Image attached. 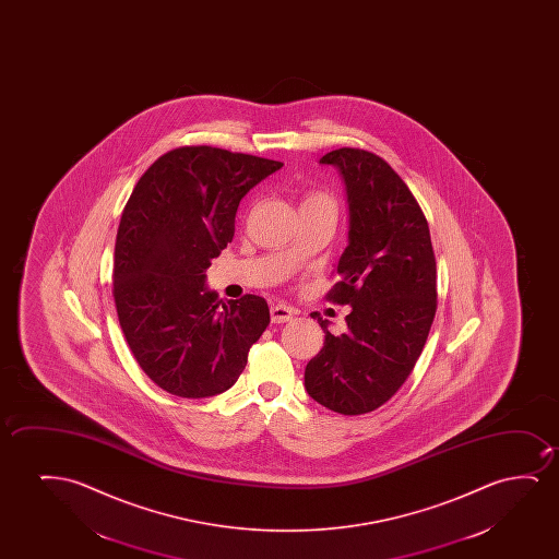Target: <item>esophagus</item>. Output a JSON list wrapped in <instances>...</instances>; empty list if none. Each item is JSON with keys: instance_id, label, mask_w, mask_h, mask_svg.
<instances>
[{"instance_id": "1", "label": "esophagus", "mask_w": 559, "mask_h": 559, "mask_svg": "<svg viewBox=\"0 0 559 559\" xmlns=\"http://www.w3.org/2000/svg\"><path fill=\"white\" fill-rule=\"evenodd\" d=\"M294 309L288 306H283V304H275V306H271V321L273 322H288L292 321V317H294Z\"/></svg>"}]
</instances>
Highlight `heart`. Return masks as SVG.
Wrapping results in <instances>:
<instances>
[{
  "mask_svg": "<svg viewBox=\"0 0 559 559\" xmlns=\"http://www.w3.org/2000/svg\"><path fill=\"white\" fill-rule=\"evenodd\" d=\"M299 207H326L332 214H336V202L326 192H311L301 200Z\"/></svg>",
  "mask_w": 559,
  "mask_h": 559,
  "instance_id": "obj_1",
  "label": "heart"
}]
</instances>
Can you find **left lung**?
Here are the masks:
<instances>
[{"mask_svg": "<svg viewBox=\"0 0 559 559\" xmlns=\"http://www.w3.org/2000/svg\"><path fill=\"white\" fill-rule=\"evenodd\" d=\"M319 164L344 179L349 206L340 283L329 299L352 306L347 329L330 334L306 367L309 397L334 413H370L413 372L437 309L436 255L426 217L405 181L380 156L337 148Z\"/></svg>", "mask_w": 559, "mask_h": 559, "instance_id": "left-lung-1", "label": "left lung"}]
</instances>
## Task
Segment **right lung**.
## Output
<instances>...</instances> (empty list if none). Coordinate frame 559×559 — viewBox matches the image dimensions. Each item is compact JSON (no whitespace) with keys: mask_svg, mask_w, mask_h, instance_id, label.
<instances>
[{"mask_svg":"<svg viewBox=\"0 0 559 559\" xmlns=\"http://www.w3.org/2000/svg\"><path fill=\"white\" fill-rule=\"evenodd\" d=\"M283 162L181 146L146 169L123 207L115 246L118 321L139 367L187 399L235 385L267 329L253 294L222 304L206 269L235 235L238 204Z\"/></svg>","mask_w":559,"mask_h":559,"instance_id":"right-lung-1","label":"right lung"}]
</instances>
